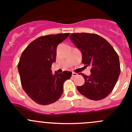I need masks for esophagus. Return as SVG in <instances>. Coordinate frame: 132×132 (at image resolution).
<instances>
[{
    "mask_svg": "<svg viewBox=\"0 0 132 132\" xmlns=\"http://www.w3.org/2000/svg\"><path fill=\"white\" fill-rule=\"evenodd\" d=\"M77 76V73H75V72H73V73H72V76H73V77H76V76Z\"/></svg>",
    "mask_w": 132,
    "mask_h": 132,
    "instance_id": "obj_1",
    "label": "esophagus"
}]
</instances>
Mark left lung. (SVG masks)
Masks as SVG:
<instances>
[{
	"label": "left lung",
	"instance_id": "obj_1",
	"mask_svg": "<svg viewBox=\"0 0 132 132\" xmlns=\"http://www.w3.org/2000/svg\"><path fill=\"white\" fill-rule=\"evenodd\" d=\"M70 40L82 54V62L90 66L89 76L77 89L82 95L92 100L108 96L114 88L120 73L119 58L110 44L102 37L90 33H72Z\"/></svg>",
	"mask_w": 132,
	"mask_h": 132
}]
</instances>
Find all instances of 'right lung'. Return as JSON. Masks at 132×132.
<instances>
[{"instance_id":"obj_1","label":"right lung","mask_w":132,"mask_h":132,"mask_svg":"<svg viewBox=\"0 0 132 132\" xmlns=\"http://www.w3.org/2000/svg\"><path fill=\"white\" fill-rule=\"evenodd\" d=\"M70 33L44 36L32 42L22 53L18 71L24 92L34 102L49 105L60 98L63 84L72 73L64 71L52 73L51 65L56 61V47Z\"/></svg>"}]
</instances>
